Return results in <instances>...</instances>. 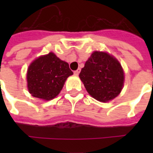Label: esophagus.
Wrapping results in <instances>:
<instances>
[{
	"label": "esophagus",
	"instance_id": "34e87169",
	"mask_svg": "<svg viewBox=\"0 0 153 153\" xmlns=\"http://www.w3.org/2000/svg\"><path fill=\"white\" fill-rule=\"evenodd\" d=\"M80 71H81V70H80V69H79H79L76 70V71H74V74H76V75H78V74H79V73H80Z\"/></svg>",
	"mask_w": 153,
	"mask_h": 153
}]
</instances>
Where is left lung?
<instances>
[{"mask_svg":"<svg viewBox=\"0 0 153 153\" xmlns=\"http://www.w3.org/2000/svg\"><path fill=\"white\" fill-rule=\"evenodd\" d=\"M79 77L96 100L108 102L121 93L124 72L117 60L105 52L94 51L82 69Z\"/></svg>","mask_w":153,"mask_h":153,"instance_id":"obj_1","label":"left lung"}]
</instances>
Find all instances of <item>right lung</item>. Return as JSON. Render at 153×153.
Returning a JSON list of instances; mask_svg holds the SVG:
<instances>
[{
	"instance_id": "right-lung-1",
	"label": "right lung",
	"mask_w": 153,
	"mask_h": 153,
	"mask_svg": "<svg viewBox=\"0 0 153 153\" xmlns=\"http://www.w3.org/2000/svg\"><path fill=\"white\" fill-rule=\"evenodd\" d=\"M72 74L69 64L50 52L36 59L29 66L27 88L35 98L51 100L59 94L66 79Z\"/></svg>"
}]
</instances>
